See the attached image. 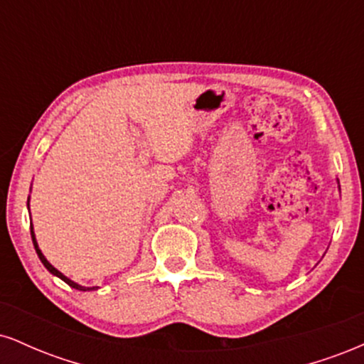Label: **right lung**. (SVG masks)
<instances>
[{
    "label": "right lung",
    "instance_id": "right-lung-1",
    "mask_svg": "<svg viewBox=\"0 0 364 364\" xmlns=\"http://www.w3.org/2000/svg\"><path fill=\"white\" fill-rule=\"evenodd\" d=\"M28 200H31V198H28ZM28 200H27V207H28ZM31 236H32V243H34V248H36V253H37V257L41 258V262L44 263V267H46V269H48L49 272H51L53 275H56V277H60L61 281H65L66 284H68L70 287H73V289H78V291H95V289H97V286H95V287H85V286H80V284L73 282L72 279H68V277H66L65 274H61L60 270H58V269H54V267L51 265V263L48 262V258L44 257L43 252H41V250H39V245H37V240H36V235H34V228H32V223H31Z\"/></svg>",
    "mask_w": 364,
    "mask_h": 364
}]
</instances>
